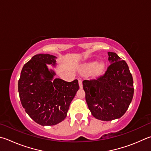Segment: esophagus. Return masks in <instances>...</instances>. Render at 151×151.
I'll list each match as a JSON object with an SVG mask.
<instances>
[{"instance_id":"obj_1","label":"esophagus","mask_w":151,"mask_h":151,"mask_svg":"<svg viewBox=\"0 0 151 151\" xmlns=\"http://www.w3.org/2000/svg\"><path fill=\"white\" fill-rule=\"evenodd\" d=\"M78 84H79V86H80L81 88H83V81H82L81 79H78Z\"/></svg>"}]
</instances>
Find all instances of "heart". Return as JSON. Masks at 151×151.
I'll list each match as a JSON object with an SVG mask.
<instances>
[{
	"label": "heart",
	"mask_w": 151,
	"mask_h": 151,
	"mask_svg": "<svg viewBox=\"0 0 151 151\" xmlns=\"http://www.w3.org/2000/svg\"><path fill=\"white\" fill-rule=\"evenodd\" d=\"M104 65L102 63L89 62L84 65L83 67V73L84 74L91 73L92 75H98L103 72Z\"/></svg>",
	"instance_id": "1"
}]
</instances>
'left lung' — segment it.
I'll return each mask as SVG.
<instances>
[{
	"label": "left lung",
	"instance_id": "1",
	"mask_svg": "<svg viewBox=\"0 0 151 151\" xmlns=\"http://www.w3.org/2000/svg\"><path fill=\"white\" fill-rule=\"evenodd\" d=\"M110 65L103 75L84 80L83 88L90 111L95 118L111 121L123 116L133 96L132 75L124 60L108 52Z\"/></svg>",
	"mask_w": 151,
	"mask_h": 151
}]
</instances>
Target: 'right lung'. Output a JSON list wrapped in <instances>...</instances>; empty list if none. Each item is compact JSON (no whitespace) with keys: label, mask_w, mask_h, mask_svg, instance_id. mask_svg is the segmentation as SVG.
Instances as JSON below:
<instances>
[{"label":"right lung","mask_w":151,"mask_h":151,"mask_svg":"<svg viewBox=\"0 0 151 151\" xmlns=\"http://www.w3.org/2000/svg\"><path fill=\"white\" fill-rule=\"evenodd\" d=\"M56 58L49 54L35 55L24 65L18 81L22 105L34 122L43 126L63 121L79 89L76 79H53L56 74L48 69L47 64L55 65Z\"/></svg>","instance_id":"obj_1"}]
</instances>
